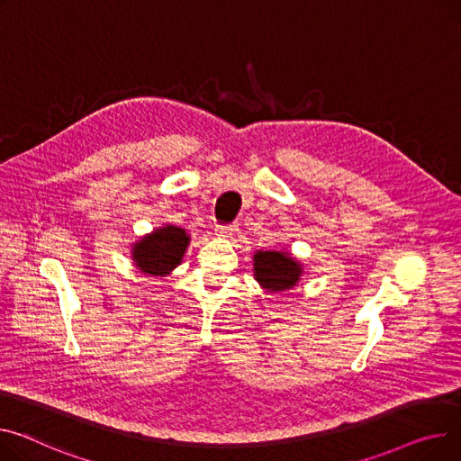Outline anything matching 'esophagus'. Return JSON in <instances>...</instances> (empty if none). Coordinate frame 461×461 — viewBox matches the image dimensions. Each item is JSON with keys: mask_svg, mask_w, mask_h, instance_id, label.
<instances>
[{"mask_svg": "<svg viewBox=\"0 0 461 461\" xmlns=\"http://www.w3.org/2000/svg\"><path fill=\"white\" fill-rule=\"evenodd\" d=\"M237 233H239V226L237 224H228V226L217 228V235L221 239H233Z\"/></svg>", "mask_w": 461, "mask_h": 461, "instance_id": "1", "label": "esophagus"}]
</instances>
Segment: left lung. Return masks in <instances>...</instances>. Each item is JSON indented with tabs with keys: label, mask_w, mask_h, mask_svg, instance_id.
I'll list each match as a JSON object with an SVG mask.
<instances>
[{
	"label": "left lung",
	"mask_w": 461,
	"mask_h": 461,
	"mask_svg": "<svg viewBox=\"0 0 461 461\" xmlns=\"http://www.w3.org/2000/svg\"><path fill=\"white\" fill-rule=\"evenodd\" d=\"M303 268L287 252L258 250L254 254V278L268 293H282L293 289Z\"/></svg>",
	"instance_id": "1"
}]
</instances>
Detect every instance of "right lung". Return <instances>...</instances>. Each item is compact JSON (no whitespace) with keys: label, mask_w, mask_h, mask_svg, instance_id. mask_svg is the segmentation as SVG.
<instances>
[{"label":"right lung","mask_w":461,"mask_h":461,"mask_svg":"<svg viewBox=\"0 0 461 461\" xmlns=\"http://www.w3.org/2000/svg\"><path fill=\"white\" fill-rule=\"evenodd\" d=\"M189 240L187 231L177 226L167 224L153 230L133 244L131 256L135 267L149 276H167L181 263Z\"/></svg>","instance_id":"1"}]
</instances>
